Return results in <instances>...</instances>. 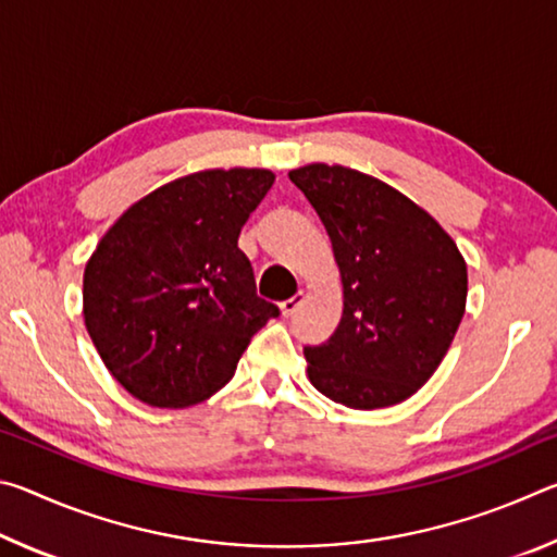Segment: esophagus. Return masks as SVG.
<instances>
[{"mask_svg":"<svg viewBox=\"0 0 557 557\" xmlns=\"http://www.w3.org/2000/svg\"><path fill=\"white\" fill-rule=\"evenodd\" d=\"M301 301H305V292H297V295H292L289 299L280 301V312H282V317H292V314H295Z\"/></svg>","mask_w":557,"mask_h":557,"instance_id":"esophagus-1","label":"esophagus"}]
</instances>
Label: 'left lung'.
<instances>
[{"mask_svg":"<svg viewBox=\"0 0 557 557\" xmlns=\"http://www.w3.org/2000/svg\"><path fill=\"white\" fill-rule=\"evenodd\" d=\"M289 178L324 223L344 295L332 338L305 348L309 383L354 410L408 400L465 317V256L422 206L371 174L312 162Z\"/></svg>","mask_w":557,"mask_h":557,"instance_id":"obj_1","label":"left lung"}]
</instances>
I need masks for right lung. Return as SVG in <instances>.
Returning a JSON list of instances; mask_svg holds the SVG:
<instances>
[{
    "instance_id": "right-lung-1",
    "label": "right lung",
    "mask_w": 557,
    "mask_h": 557,
    "mask_svg": "<svg viewBox=\"0 0 557 557\" xmlns=\"http://www.w3.org/2000/svg\"><path fill=\"white\" fill-rule=\"evenodd\" d=\"M270 169H203L149 191L102 235L83 272V319L132 398L191 408L219 393L280 309L258 297L238 235Z\"/></svg>"
}]
</instances>
